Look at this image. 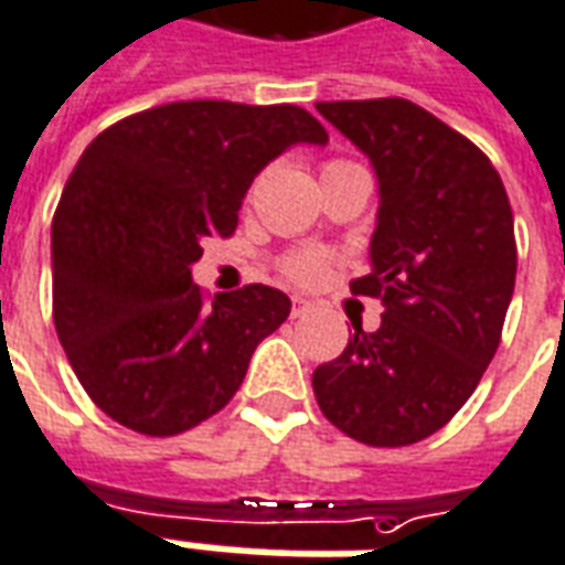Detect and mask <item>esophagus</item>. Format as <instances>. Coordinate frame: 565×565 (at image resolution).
Wrapping results in <instances>:
<instances>
[{"mask_svg": "<svg viewBox=\"0 0 565 565\" xmlns=\"http://www.w3.org/2000/svg\"><path fill=\"white\" fill-rule=\"evenodd\" d=\"M307 310H310V300H303V298L291 300V316H295V319H300Z\"/></svg>", "mask_w": 565, "mask_h": 565, "instance_id": "1", "label": "esophagus"}]
</instances>
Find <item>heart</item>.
Listing matches in <instances>:
<instances>
[{"instance_id": "b5f03b06", "label": "heart", "mask_w": 565, "mask_h": 565, "mask_svg": "<svg viewBox=\"0 0 565 565\" xmlns=\"http://www.w3.org/2000/svg\"><path fill=\"white\" fill-rule=\"evenodd\" d=\"M324 265H328V255L324 253H319V249H300V253L288 255L286 262H282V270H286L288 279H295L300 286H312L324 274Z\"/></svg>"}]
</instances>
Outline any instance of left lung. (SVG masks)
<instances>
[{
  "instance_id": "1",
  "label": "left lung",
  "mask_w": 565,
  "mask_h": 565,
  "mask_svg": "<svg viewBox=\"0 0 565 565\" xmlns=\"http://www.w3.org/2000/svg\"><path fill=\"white\" fill-rule=\"evenodd\" d=\"M379 180L370 274L382 324H355L343 355L312 373L324 418L376 448L422 443L469 401L500 345L518 246L491 159L409 98L319 102Z\"/></svg>"
}]
</instances>
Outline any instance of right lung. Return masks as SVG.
<instances>
[{
  "mask_svg": "<svg viewBox=\"0 0 565 565\" xmlns=\"http://www.w3.org/2000/svg\"><path fill=\"white\" fill-rule=\"evenodd\" d=\"M324 141L298 105L198 98L131 114L86 147L53 213V324L102 413L174 436L232 401L291 300L255 282L207 303L192 265L204 237H232L267 162Z\"/></svg>",
  "mask_w": 565,
  "mask_h": 565,
  "instance_id": "add662e5",
  "label": "right lung"
}]
</instances>
